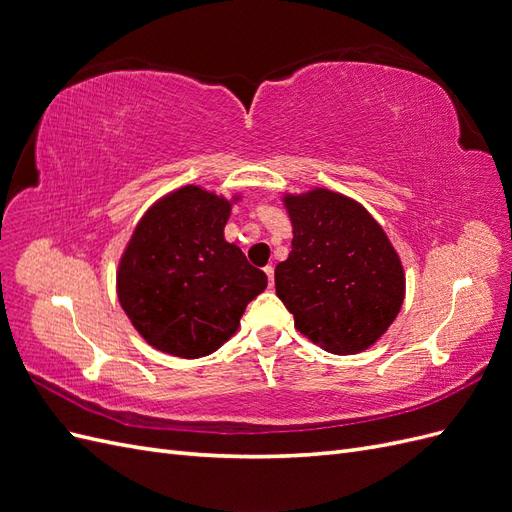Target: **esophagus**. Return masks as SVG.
<instances>
[{"instance_id":"1","label":"esophagus","mask_w":512,"mask_h":512,"mask_svg":"<svg viewBox=\"0 0 512 512\" xmlns=\"http://www.w3.org/2000/svg\"><path fill=\"white\" fill-rule=\"evenodd\" d=\"M265 273H267V280H269V288H273V267H265Z\"/></svg>"}]
</instances>
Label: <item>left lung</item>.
Masks as SVG:
<instances>
[{"mask_svg": "<svg viewBox=\"0 0 512 512\" xmlns=\"http://www.w3.org/2000/svg\"><path fill=\"white\" fill-rule=\"evenodd\" d=\"M292 252L275 290L294 327L331 354H359L389 331L406 273L384 228L361 203L327 188L284 194Z\"/></svg>", "mask_w": 512, "mask_h": 512, "instance_id": "left-lung-1", "label": "left lung"}]
</instances>
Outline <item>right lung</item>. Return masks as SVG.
Instances as JSON below:
<instances>
[{"mask_svg":"<svg viewBox=\"0 0 512 512\" xmlns=\"http://www.w3.org/2000/svg\"><path fill=\"white\" fill-rule=\"evenodd\" d=\"M239 200L188 183L138 220L119 258L117 299L151 348L179 359L215 352L267 288V275L224 239Z\"/></svg>","mask_w":512,"mask_h":512,"instance_id":"obj_1","label":"right lung"}]
</instances>
